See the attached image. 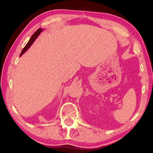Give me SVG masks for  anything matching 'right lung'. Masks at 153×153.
<instances>
[{"label": "right lung", "instance_id": "add662e5", "mask_svg": "<svg viewBox=\"0 0 153 153\" xmlns=\"http://www.w3.org/2000/svg\"><path fill=\"white\" fill-rule=\"evenodd\" d=\"M43 30H44V29H43L42 28H39V29H38V30H37L34 32V34L31 36V38H30V39H29V42L27 43V44L26 45L25 47L24 48V49H23V50L22 51V52H21V53H20V57H21L23 54H24L25 52H27V50H28V49L30 47V46H31L32 44H33V43L34 42V41L36 40V39L37 38H38V36L41 34V32H42Z\"/></svg>", "mask_w": 153, "mask_h": 153}]
</instances>
